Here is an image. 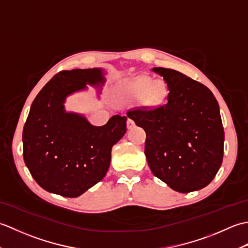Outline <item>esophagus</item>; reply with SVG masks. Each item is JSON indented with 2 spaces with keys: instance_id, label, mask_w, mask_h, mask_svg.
Here are the masks:
<instances>
[{
  "instance_id": "1",
  "label": "esophagus",
  "mask_w": 248,
  "mask_h": 248,
  "mask_svg": "<svg viewBox=\"0 0 248 248\" xmlns=\"http://www.w3.org/2000/svg\"><path fill=\"white\" fill-rule=\"evenodd\" d=\"M134 125H135L134 121H133L132 119L128 118V121H127V128H128V129H132V128L134 127Z\"/></svg>"
}]
</instances>
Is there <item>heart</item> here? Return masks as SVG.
I'll return each instance as SVG.
<instances>
[{
  "label": "heart",
  "mask_w": 248,
  "mask_h": 248,
  "mask_svg": "<svg viewBox=\"0 0 248 248\" xmlns=\"http://www.w3.org/2000/svg\"><path fill=\"white\" fill-rule=\"evenodd\" d=\"M127 93L132 98L143 97L146 105L155 107L164 101L167 94V87L162 81L152 82L148 77H140L129 84Z\"/></svg>",
  "instance_id": "obj_1"
}]
</instances>
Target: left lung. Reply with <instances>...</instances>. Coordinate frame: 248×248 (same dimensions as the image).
<instances>
[{
	"mask_svg": "<svg viewBox=\"0 0 248 248\" xmlns=\"http://www.w3.org/2000/svg\"><path fill=\"white\" fill-rule=\"evenodd\" d=\"M166 83V103L127 113L146 132L145 155L154 175L180 193L207 186L223 162L224 128L210 89L183 73L152 69Z\"/></svg>",
	"mask_w": 248,
	"mask_h": 248,
	"instance_id": "8db88e82",
	"label": "left lung"
}]
</instances>
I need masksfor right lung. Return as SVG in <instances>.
<instances>
[{
    "label": "right lung",
    "instance_id": "1",
    "mask_svg": "<svg viewBox=\"0 0 248 248\" xmlns=\"http://www.w3.org/2000/svg\"><path fill=\"white\" fill-rule=\"evenodd\" d=\"M104 82L100 68L61 71L31 103L22 134L23 159L46 191L78 197L107 175L112 147L127 131V117L115 115L96 127L83 115L66 112L64 105L86 84L101 89Z\"/></svg>",
    "mask_w": 248,
    "mask_h": 248
}]
</instances>
